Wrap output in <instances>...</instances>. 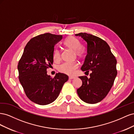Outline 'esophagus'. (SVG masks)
<instances>
[{
	"label": "esophagus",
	"instance_id": "esophagus-1",
	"mask_svg": "<svg viewBox=\"0 0 134 134\" xmlns=\"http://www.w3.org/2000/svg\"><path fill=\"white\" fill-rule=\"evenodd\" d=\"M75 78V76H69V79H74Z\"/></svg>",
	"mask_w": 134,
	"mask_h": 134
}]
</instances>
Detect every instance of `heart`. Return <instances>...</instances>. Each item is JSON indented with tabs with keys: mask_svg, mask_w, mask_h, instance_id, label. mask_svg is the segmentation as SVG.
<instances>
[{
	"mask_svg": "<svg viewBox=\"0 0 134 134\" xmlns=\"http://www.w3.org/2000/svg\"><path fill=\"white\" fill-rule=\"evenodd\" d=\"M64 45L70 49L74 50L76 55L79 58L84 57L85 54V48L82 46L79 45L80 42L78 38L72 36L68 37L64 42ZM54 60L58 61L60 59V54L59 50L56 49L53 54ZM78 67V63L77 62L64 63L59 66V70L66 74H72L75 70Z\"/></svg>",
	"mask_w": 134,
	"mask_h": 134,
	"instance_id": "heart-1",
	"label": "heart"
}]
</instances>
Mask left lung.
Returning a JSON list of instances; mask_svg holds the SVG:
<instances>
[{"instance_id": "1", "label": "left lung", "mask_w": 134, "mask_h": 134, "mask_svg": "<svg viewBox=\"0 0 134 134\" xmlns=\"http://www.w3.org/2000/svg\"><path fill=\"white\" fill-rule=\"evenodd\" d=\"M87 44V54L81 70L89 72L90 78L79 76L82 86L77 90L79 98L84 102L95 104L100 102L111 89L117 75V61L107 43L97 36L87 33L75 34Z\"/></svg>"}]
</instances>
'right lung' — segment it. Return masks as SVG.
I'll list each match as a JSON object with an SVG mask.
<instances>
[{
  "mask_svg": "<svg viewBox=\"0 0 134 134\" xmlns=\"http://www.w3.org/2000/svg\"><path fill=\"white\" fill-rule=\"evenodd\" d=\"M62 38V35L49 33L36 36L27 43L19 61V82L27 97L36 104L53 102L68 80L63 73H56L54 78L47 74L53 64L54 46Z\"/></svg>",
  "mask_w": 134,
  "mask_h": 134,
  "instance_id": "add662e5",
  "label": "right lung"
}]
</instances>
